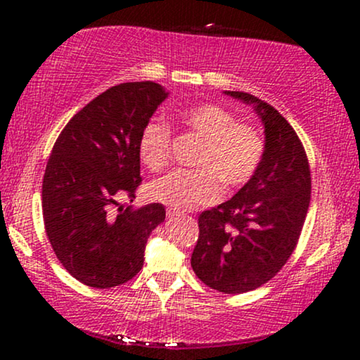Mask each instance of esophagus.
Segmentation results:
<instances>
[{
    "label": "esophagus",
    "mask_w": 360,
    "mask_h": 360,
    "mask_svg": "<svg viewBox=\"0 0 360 360\" xmlns=\"http://www.w3.org/2000/svg\"><path fill=\"white\" fill-rule=\"evenodd\" d=\"M179 212H176V210H167V218L169 220H172V218H177L179 217Z\"/></svg>",
    "instance_id": "34e87169"
}]
</instances>
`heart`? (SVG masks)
<instances>
[{
  "label": "heart",
  "mask_w": 360,
  "mask_h": 360,
  "mask_svg": "<svg viewBox=\"0 0 360 360\" xmlns=\"http://www.w3.org/2000/svg\"><path fill=\"white\" fill-rule=\"evenodd\" d=\"M189 134L201 139L191 171H174L148 184V196L176 210H193L218 200L221 183L226 188L243 186L262 162V135L254 127L237 123L233 113L213 103L191 106L179 113ZM172 131L162 118H152L142 128L139 155L150 171L169 164Z\"/></svg>",
  "instance_id": "obj_1"
}]
</instances>
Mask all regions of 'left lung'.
I'll list each match as a JSON object with an SVG mask.
<instances>
[{
    "label": "left lung",
    "instance_id": "8db88e82",
    "mask_svg": "<svg viewBox=\"0 0 360 360\" xmlns=\"http://www.w3.org/2000/svg\"><path fill=\"white\" fill-rule=\"evenodd\" d=\"M264 125L262 162L233 198L198 218L191 267L206 286L240 295L262 286L288 262L307 218L311 176L303 143L279 111L242 91Z\"/></svg>",
    "mask_w": 360,
    "mask_h": 360
}]
</instances>
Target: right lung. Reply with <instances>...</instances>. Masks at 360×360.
Segmentation results:
<instances>
[{
	"instance_id": "obj_1",
	"label": "right lung",
	"mask_w": 360,
	"mask_h": 360,
	"mask_svg": "<svg viewBox=\"0 0 360 360\" xmlns=\"http://www.w3.org/2000/svg\"><path fill=\"white\" fill-rule=\"evenodd\" d=\"M167 91L152 81L123 82L89 101L60 131L45 167V232L57 259L86 286L127 283L143 266L148 235L166 218L160 203L134 201L139 139Z\"/></svg>"
}]
</instances>
